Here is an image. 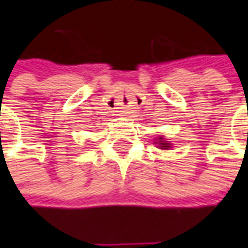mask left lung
<instances>
[{
	"mask_svg": "<svg viewBox=\"0 0 248 248\" xmlns=\"http://www.w3.org/2000/svg\"><path fill=\"white\" fill-rule=\"evenodd\" d=\"M158 144H160V147H161V149H168V147H170V143H167V141H163V139H161V141H158Z\"/></svg>",
	"mask_w": 248,
	"mask_h": 248,
	"instance_id": "left-lung-1",
	"label": "left lung"
}]
</instances>
